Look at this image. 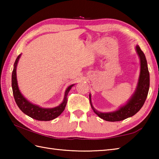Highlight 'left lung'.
<instances>
[{"label":"left lung","instance_id":"left-lung-1","mask_svg":"<svg viewBox=\"0 0 159 159\" xmlns=\"http://www.w3.org/2000/svg\"><path fill=\"white\" fill-rule=\"evenodd\" d=\"M136 52L140 59V73L137 85L134 93L124 105L120 107L116 111L102 113L96 110L92 105V98L89 93V101L93 112L99 117L108 121H121L135 115L143 107L149 91L150 74L148 71L146 56L140 47L137 45Z\"/></svg>","mask_w":159,"mask_h":159}]
</instances>
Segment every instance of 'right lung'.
Returning <instances> with one entry per match:
<instances>
[{
	"label": "right lung",
	"instance_id": "add662e5",
	"mask_svg": "<svg viewBox=\"0 0 159 159\" xmlns=\"http://www.w3.org/2000/svg\"><path fill=\"white\" fill-rule=\"evenodd\" d=\"M21 55L22 54H20L16 59L14 65H13V70L11 76V86L13 89V94L17 105H18L19 109L24 113L32 117L33 119L39 121H50L55 119L56 117L59 116L62 113L64 109H65L67 101V94H68L71 88L75 84H72V85H70L66 89L63 102L59 106L53 108H42L37 105V104L31 103L27 99L25 98V96L20 92L18 85V80H17L16 68Z\"/></svg>",
	"mask_w": 159,
	"mask_h": 159
}]
</instances>
